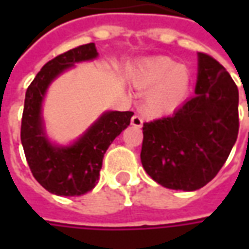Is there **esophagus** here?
<instances>
[{"instance_id": "esophagus-1", "label": "esophagus", "mask_w": 249, "mask_h": 249, "mask_svg": "<svg viewBox=\"0 0 249 249\" xmlns=\"http://www.w3.org/2000/svg\"><path fill=\"white\" fill-rule=\"evenodd\" d=\"M131 124L134 126V127H141L142 126V119L137 116V115H134L133 118H131Z\"/></svg>"}]
</instances>
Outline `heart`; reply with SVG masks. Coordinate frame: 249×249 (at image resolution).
<instances>
[{"instance_id": "heart-1", "label": "heart", "mask_w": 249, "mask_h": 249, "mask_svg": "<svg viewBox=\"0 0 249 249\" xmlns=\"http://www.w3.org/2000/svg\"><path fill=\"white\" fill-rule=\"evenodd\" d=\"M131 80L145 91L141 108L152 118H162L178 109L190 95L193 76L186 65L167 56H151L133 69Z\"/></svg>"}]
</instances>
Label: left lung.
I'll list each match as a JSON object with an SVG mask.
<instances>
[{
  "instance_id": "1",
  "label": "left lung",
  "mask_w": 249,
  "mask_h": 249,
  "mask_svg": "<svg viewBox=\"0 0 249 249\" xmlns=\"http://www.w3.org/2000/svg\"><path fill=\"white\" fill-rule=\"evenodd\" d=\"M141 163L158 184L196 191L225 165L238 136V89L225 68L198 53L196 95L167 118L144 123Z\"/></svg>"
}]
</instances>
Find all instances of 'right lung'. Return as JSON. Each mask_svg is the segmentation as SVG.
Listing matches in <instances>:
<instances>
[{"label": "right lung", "instance_id": "add662e5", "mask_svg": "<svg viewBox=\"0 0 249 249\" xmlns=\"http://www.w3.org/2000/svg\"><path fill=\"white\" fill-rule=\"evenodd\" d=\"M97 56L94 43L61 53L44 65L26 91L20 127L24 155L34 178L55 196H83L95 187L107 149L134 115L130 110L104 112L71 145H56L48 140L41 109L50 84L74 63Z\"/></svg>", "mask_w": 249, "mask_h": 249}]
</instances>
